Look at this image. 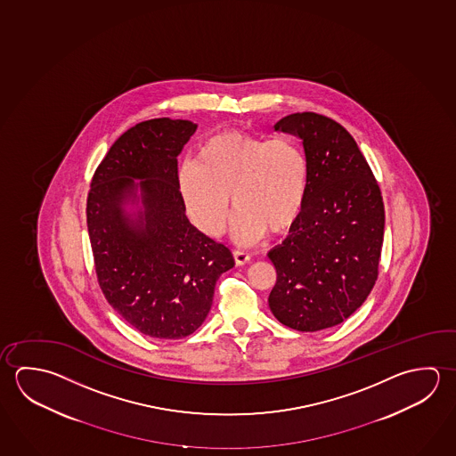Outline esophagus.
Wrapping results in <instances>:
<instances>
[{
	"instance_id": "esophagus-1",
	"label": "esophagus",
	"mask_w": 456,
	"mask_h": 456,
	"mask_svg": "<svg viewBox=\"0 0 456 456\" xmlns=\"http://www.w3.org/2000/svg\"><path fill=\"white\" fill-rule=\"evenodd\" d=\"M233 259H235V263H237V265H243V264L249 263L251 256L248 255L247 251H241V249H235V251H233Z\"/></svg>"
}]
</instances>
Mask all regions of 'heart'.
Returning <instances> with one entry per match:
<instances>
[{
    "label": "heart",
    "instance_id": "obj_1",
    "mask_svg": "<svg viewBox=\"0 0 456 456\" xmlns=\"http://www.w3.org/2000/svg\"><path fill=\"white\" fill-rule=\"evenodd\" d=\"M309 167L293 137L251 136L229 129L208 137L197 161L177 171V185L193 225L209 237L224 232L232 208L233 239L253 245L265 232L289 231L303 213Z\"/></svg>",
    "mask_w": 456,
    "mask_h": 456
}]
</instances>
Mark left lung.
I'll return each instance as SVG.
<instances>
[{
    "instance_id": "8db88e82",
    "label": "left lung",
    "mask_w": 456,
    "mask_h": 456,
    "mask_svg": "<svg viewBox=\"0 0 456 456\" xmlns=\"http://www.w3.org/2000/svg\"><path fill=\"white\" fill-rule=\"evenodd\" d=\"M273 128L303 141L309 184L291 233L267 255L277 271L269 307L287 327L319 331L351 317L375 287L383 197L359 145L339 123L319 113H291Z\"/></svg>"
}]
</instances>
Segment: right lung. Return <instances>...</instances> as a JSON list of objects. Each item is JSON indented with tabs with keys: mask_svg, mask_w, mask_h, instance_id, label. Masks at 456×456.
I'll use <instances>...</instances> for the list:
<instances>
[{
	"mask_svg": "<svg viewBox=\"0 0 456 456\" xmlns=\"http://www.w3.org/2000/svg\"><path fill=\"white\" fill-rule=\"evenodd\" d=\"M195 129L189 120L137 123L110 147L88 193L99 287L121 319L157 339L192 335L208 315L217 279L235 264L229 248L185 216L177 155ZM139 200L143 208L128 214L126 205Z\"/></svg>",
	"mask_w": 456,
	"mask_h": 456,
	"instance_id": "1",
	"label": "right lung"
}]
</instances>
